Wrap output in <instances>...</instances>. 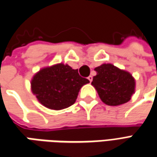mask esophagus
Instances as JSON below:
<instances>
[{
    "mask_svg": "<svg viewBox=\"0 0 157 157\" xmlns=\"http://www.w3.org/2000/svg\"><path fill=\"white\" fill-rule=\"evenodd\" d=\"M88 80H89V82H92V76H91V75L88 76Z\"/></svg>",
    "mask_w": 157,
    "mask_h": 157,
    "instance_id": "34e87169",
    "label": "esophagus"
}]
</instances>
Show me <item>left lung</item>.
<instances>
[{
	"instance_id": "1",
	"label": "left lung",
	"mask_w": 157,
	"mask_h": 157,
	"mask_svg": "<svg viewBox=\"0 0 157 157\" xmlns=\"http://www.w3.org/2000/svg\"><path fill=\"white\" fill-rule=\"evenodd\" d=\"M96 75L91 85L100 98L108 105H120L128 102L135 93L136 81L128 71L112 64H102L95 68Z\"/></svg>"
}]
</instances>
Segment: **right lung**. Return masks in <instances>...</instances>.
<instances>
[{"instance_id": "obj_1", "label": "right lung", "mask_w": 157, "mask_h": 157, "mask_svg": "<svg viewBox=\"0 0 157 157\" xmlns=\"http://www.w3.org/2000/svg\"><path fill=\"white\" fill-rule=\"evenodd\" d=\"M80 76L78 70L59 63L44 67L33 75L31 88L38 101L51 110H62L73 105L80 89L89 83Z\"/></svg>"}]
</instances>
